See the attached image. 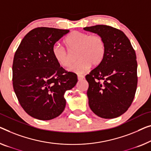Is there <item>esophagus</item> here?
<instances>
[{"mask_svg":"<svg viewBox=\"0 0 151 151\" xmlns=\"http://www.w3.org/2000/svg\"><path fill=\"white\" fill-rule=\"evenodd\" d=\"M77 78L78 81H81V80H83V78H85V76L83 75H78Z\"/></svg>","mask_w":151,"mask_h":151,"instance_id":"esophagus-1","label":"esophagus"}]
</instances>
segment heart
<instances>
[{
	"label": "heart",
	"mask_w": 151,
	"mask_h": 151,
	"mask_svg": "<svg viewBox=\"0 0 151 151\" xmlns=\"http://www.w3.org/2000/svg\"><path fill=\"white\" fill-rule=\"evenodd\" d=\"M67 49L60 45L53 47L54 59L62 67H68L72 62L70 53L76 51L75 58L78 60L70 67L69 70L77 74L85 73L91 66L101 64L106 53V43L103 38L98 35L74 31L65 40Z\"/></svg>",
	"instance_id": "heart-1"
}]
</instances>
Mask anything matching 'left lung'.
Wrapping results in <instances>:
<instances>
[{
  "mask_svg": "<svg viewBox=\"0 0 151 151\" xmlns=\"http://www.w3.org/2000/svg\"><path fill=\"white\" fill-rule=\"evenodd\" d=\"M85 30L104 39L106 53L100 64L85 78L90 109L96 115L113 119L127 111L136 91V52L123 32L106 25L85 27Z\"/></svg>",
  "mask_w": 151,
  "mask_h": 151,
  "instance_id": "8db88e82",
  "label": "left lung"
}]
</instances>
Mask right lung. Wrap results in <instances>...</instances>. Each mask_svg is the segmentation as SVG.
I'll return each instance as SVG.
<instances>
[{
    "label": "right lung",
    "instance_id": "obj_1",
    "mask_svg": "<svg viewBox=\"0 0 151 151\" xmlns=\"http://www.w3.org/2000/svg\"><path fill=\"white\" fill-rule=\"evenodd\" d=\"M68 30L39 27L30 31L15 51L13 87L21 106L39 120L57 117L66 106L64 93L77 83L76 75L60 66L52 49Z\"/></svg>",
    "mask_w": 151,
    "mask_h": 151
}]
</instances>
